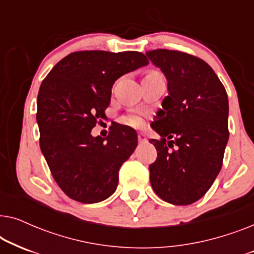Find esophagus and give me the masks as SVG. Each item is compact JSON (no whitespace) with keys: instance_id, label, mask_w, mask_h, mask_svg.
Instances as JSON below:
<instances>
[{"instance_id":"obj_1","label":"esophagus","mask_w":254,"mask_h":254,"mask_svg":"<svg viewBox=\"0 0 254 254\" xmlns=\"http://www.w3.org/2000/svg\"><path fill=\"white\" fill-rule=\"evenodd\" d=\"M137 138H138V142H145V141H147V137H145V135L143 133H138Z\"/></svg>"}]
</instances>
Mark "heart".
<instances>
[{"label": "heart", "instance_id": "1", "mask_svg": "<svg viewBox=\"0 0 254 254\" xmlns=\"http://www.w3.org/2000/svg\"><path fill=\"white\" fill-rule=\"evenodd\" d=\"M150 74H158V72L156 71H152ZM123 121L126 125H129V126H134V127H137L140 126L142 124V118L140 114H136V113H131V114H128L123 119Z\"/></svg>", "mask_w": 254, "mask_h": 254}]
</instances>
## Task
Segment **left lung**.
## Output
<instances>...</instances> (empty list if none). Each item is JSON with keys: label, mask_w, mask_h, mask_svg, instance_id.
<instances>
[{"label": "left lung", "mask_w": 254, "mask_h": 254, "mask_svg": "<svg viewBox=\"0 0 254 254\" xmlns=\"http://www.w3.org/2000/svg\"><path fill=\"white\" fill-rule=\"evenodd\" d=\"M147 57L168 79L169 96L152 121L159 140H149L157 158L149 166L155 193L186 206L201 199L223 163L229 138L228 95L207 62L179 51L155 50Z\"/></svg>", "instance_id": "1"}]
</instances>
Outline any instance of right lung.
Masks as SVG:
<instances>
[{
  "label": "right lung",
  "instance_id": "add662e5",
  "mask_svg": "<svg viewBox=\"0 0 254 254\" xmlns=\"http://www.w3.org/2000/svg\"><path fill=\"white\" fill-rule=\"evenodd\" d=\"M148 64L140 52H74L41 83L40 149L54 180L70 199L96 203L116 192L119 170L136 148L137 134L121 125L107 137H93L91 129L105 117L114 82Z\"/></svg>",
  "mask_w": 254,
  "mask_h": 254
}]
</instances>
